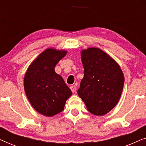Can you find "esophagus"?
I'll list each match as a JSON object with an SVG mask.
<instances>
[{"mask_svg": "<svg viewBox=\"0 0 146 146\" xmlns=\"http://www.w3.org/2000/svg\"><path fill=\"white\" fill-rule=\"evenodd\" d=\"M70 89L72 92L73 93H76V90H77V88L75 86H70Z\"/></svg>", "mask_w": 146, "mask_h": 146, "instance_id": "esophagus-1", "label": "esophagus"}]
</instances>
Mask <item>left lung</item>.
Masks as SVG:
<instances>
[{"label": "left lung", "mask_w": 146, "mask_h": 146, "mask_svg": "<svg viewBox=\"0 0 146 146\" xmlns=\"http://www.w3.org/2000/svg\"><path fill=\"white\" fill-rule=\"evenodd\" d=\"M81 59L84 76L78 94L92 114H106L121 97L124 84L123 72L114 59L98 48L82 50Z\"/></svg>", "instance_id": "8db88e82"}]
</instances>
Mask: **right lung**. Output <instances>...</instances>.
<instances>
[{
    "label": "right lung",
    "instance_id": "right-lung-1",
    "mask_svg": "<svg viewBox=\"0 0 146 146\" xmlns=\"http://www.w3.org/2000/svg\"><path fill=\"white\" fill-rule=\"evenodd\" d=\"M67 51L48 48L40 54L26 72L24 88L31 104L39 113L52 117L63 111L72 94L62 77L55 72Z\"/></svg>",
    "mask_w": 146,
    "mask_h": 146
}]
</instances>
